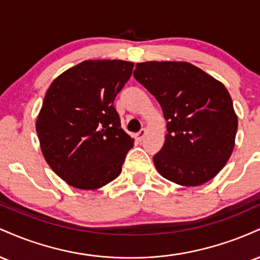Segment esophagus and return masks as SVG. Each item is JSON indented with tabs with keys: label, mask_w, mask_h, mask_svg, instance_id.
Instances as JSON below:
<instances>
[{
	"label": "esophagus",
	"mask_w": 260,
	"mask_h": 260,
	"mask_svg": "<svg viewBox=\"0 0 260 260\" xmlns=\"http://www.w3.org/2000/svg\"><path fill=\"white\" fill-rule=\"evenodd\" d=\"M145 134H147V131H145L144 128H143V129H140L139 132L137 133V139H138V140H143V139H144Z\"/></svg>",
	"instance_id": "obj_1"
}]
</instances>
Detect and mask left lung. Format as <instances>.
Wrapping results in <instances>:
<instances>
[{
    "label": "left lung",
    "instance_id": "8db88e82",
    "mask_svg": "<svg viewBox=\"0 0 260 260\" xmlns=\"http://www.w3.org/2000/svg\"><path fill=\"white\" fill-rule=\"evenodd\" d=\"M133 77L154 95L168 121L155 168L181 186H201L231 156L237 116L222 83L187 62L137 63Z\"/></svg>",
    "mask_w": 260,
    "mask_h": 260
}]
</instances>
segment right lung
<instances>
[{
	"instance_id": "add662e5",
	"label": "right lung",
	"mask_w": 260,
	"mask_h": 260,
	"mask_svg": "<svg viewBox=\"0 0 260 260\" xmlns=\"http://www.w3.org/2000/svg\"><path fill=\"white\" fill-rule=\"evenodd\" d=\"M120 59L84 61L50 85L37 120L45 160L72 187L96 189L118 177L133 139L113 106L132 74Z\"/></svg>"
}]
</instances>
